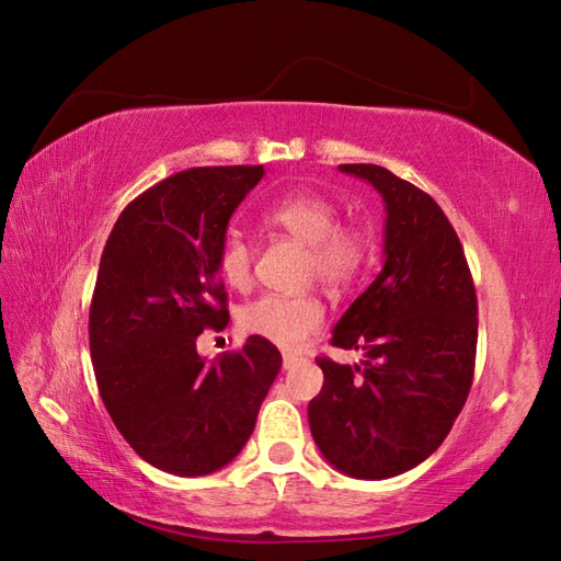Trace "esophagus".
Returning a JSON list of instances; mask_svg holds the SVG:
<instances>
[{
  "label": "esophagus",
  "instance_id": "1",
  "mask_svg": "<svg viewBox=\"0 0 561 561\" xmlns=\"http://www.w3.org/2000/svg\"><path fill=\"white\" fill-rule=\"evenodd\" d=\"M304 358L301 355H295V353H283V367L285 369H293L295 365H299Z\"/></svg>",
  "mask_w": 561,
  "mask_h": 561
}]
</instances>
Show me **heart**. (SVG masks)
Instances as JSON below:
<instances>
[{
  "label": "heart",
  "instance_id": "1",
  "mask_svg": "<svg viewBox=\"0 0 561 561\" xmlns=\"http://www.w3.org/2000/svg\"><path fill=\"white\" fill-rule=\"evenodd\" d=\"M264 222L293 236L309 248V278L342 290L363 274L367 262V236L355 227H342L336 203L316 192H290L264 208ZM219 274L236 290H243L252 276V245L241 233H231L219 248ZM241 328L280 348H297L322 322V304L311 297L262 295L245 304Z\"/></svg>",
  "mask_w": 561,
  "mask_h": 561
}]
</instances>
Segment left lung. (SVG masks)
<instances>
[{
  "label": "left lung",
  "mask_w": 561,
  "mask_h": 561,
  "mask_svg": "<svg viewBox=\"0 0 561 561\" xmlns=\"http://www.w3.org/2000/svg\"><path fill=\"white\" fill-rule=\"evenodd\" d=\"M386 208L383 268L332 330L358 365L318 358L322 390L309 402L320 454L355 480L412 470L443 445L470 393L478 297L461 241L443 208L381 165L344 163Z\"/></svg>",
  "instance_id": "1"
}]
</instances>
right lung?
I'll list each match as a JSON object with an SVG mask.
<instances>
[{"label": "right lung", "instance_id": "1", "mask_svg": "<svg viewBox=\"0 0 561 561\" xmlns=\"http://www.w3.org/2000/svg\"><path fill=\"white\" fill-rule=\"evenodd\" d=\"M264 165L190 168L130 201L100 257L89 316L95 381L118 433L154 468L198 478L231 463L280 371L252 334L208 363L196 336L229 322L219 248Z\"/></svg>", "mask_w": 561, "mask_h": 561}]
</instances>
